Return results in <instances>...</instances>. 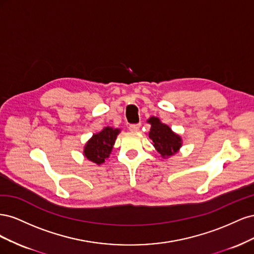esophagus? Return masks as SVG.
<instances>
[{
  "instance_id": "obj_1",
  "label": "esophagus",
  "mask_w": 254,
  "mask_h": 254,
  "mask_svg": "<svg viewBox=\"0 0 254 254\" xmlns=\"http://www.w3.org/2000/svg\"><path fill=\"white\" fill-rule=\"evenodd\" d=\"M129 130H130V131H132V132H136V131H139V130H140V125H139V124H133V125H130V126H129Z\"/></svg>"
}]
</instances>
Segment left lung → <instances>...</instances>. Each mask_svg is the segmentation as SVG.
<instances>
[{"label": "left lung", "instance_id": "left-lung-1", "mask_svg": "<svg viewBox=\"0 0 254 254\" xmlns=\"http://www.w3.org/2000/svg\"><path fill=\"white\" fill-rule=\"evenodd\" d=\"M147 122L151 125L149 137L161 157L165 159L179 151L182 146V140L179 134L175 133L170 126L163 124L159 118L151 117Z\"/></svg>", "mask_w": 254, "mask_h": 254}]
</instances>
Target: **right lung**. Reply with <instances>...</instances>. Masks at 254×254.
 Listing matches in <instances>:
<instances>
[{"instance_id":"obj_1","label":"right lung","mask_w":254,"mask_h":254,"mask_svg":"<svg viewBox=\"0 0 254 254\" xmlns=\"http://www.w3.org/2000/svg\"><path fill=\"white\" fill-rule=\"evenodd\" d=\"M121 130L105 127L101 132L92 135L83 148V156L96 164H103L109 158L113 145Z\"/></svg>"}]
</instances>
